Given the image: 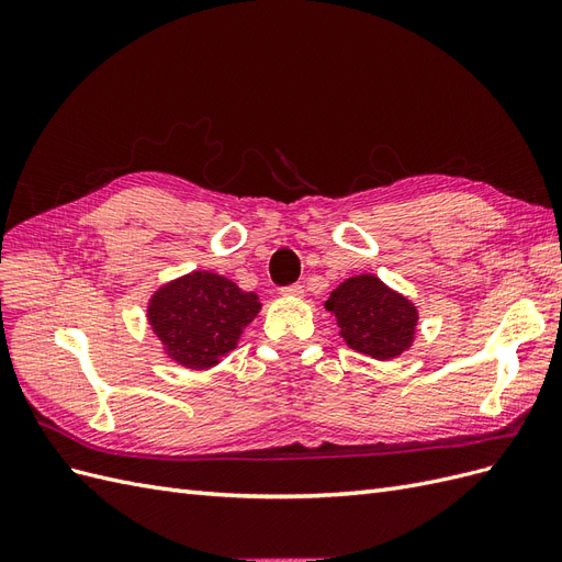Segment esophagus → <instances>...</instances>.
Here are the masks:
<instances>
[{"label":"esophagus","mask_w":562,"mask_h":562,"mask_svg":"<svg viewBox=\"0 0 562 562\" xmlns=\"http://www.w3.org/2000/svg\"><path fill=\"white\" fill-rule=\"evenodd\" d=\"M281 293L288 295V297H302L304 295V285L302 283H291V285L281 288Z\"/></svg>","instance_id":"obj_1"}]
</instances>
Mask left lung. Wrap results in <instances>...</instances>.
Returning <instances> with one entry per match:
<instances>
[{
  "instance_id": "obj_1",
  "label": "left lung",
  "mask_w": 562,
  "mask_h": 562,
  "mask_svg": "<svg viewBox=\"0 0 562 562\" xmlns=\"http://www.w3.org/2000/svg\"><path fill=\"white\" fill-rule=\"evenodd\" d=\"M326 310L335 314L339 335L353 351L386 361L411 349L417 310L378 277L361 274L339 283Z\"/></svg>"
}]
</instances>
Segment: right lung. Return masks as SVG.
I'll return each instance as SVG.
<instances>
[{
  "label": "right lung",
  "mask_w": 562,
  "mask_h": 562,
  "mask_svg": "<svg viewBox=\"0 0 562 562\" xmlns=\"http://www.w3.org/2000/svg\"><path fill=\"white\" fill-rule=\"evenodd\" d=\"M258 312L255 293L213 271H192L151 295L147 318L176 363L203 370L236 347Z\"/></svg>",
  "instance_id": "obj_1"
}]
</instances>
